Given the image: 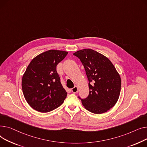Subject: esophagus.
I'll return each mask as SVG.
<instances>
[{
  "label": "esophagus",
  "mask_w": 147,
  "mask_h": 147,
  "mask_svg": "<svg viewBox=\"0 0 147 147\" xmlns=\"http://www.w3.org/2000/svg\"><path fill=\"white\" fill-rule=\"evenodd\" d=\"M71 91H72V92L73 93H76V92H78V87H76V86H75V87H74L73 88H72Z\"/></svg>",
  "instance_id": "34e87169"
}]
</instances>
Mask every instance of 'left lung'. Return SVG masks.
Segmentation results:
<instances>
[{
    "label": "left lung",
    "instance_id": "1",
    "mask_svg": "<svg viewBox=\"0 0 147 147\" xmlns=\"http://www.w3.org/2000/svg\"><path fill=\"white\" fill-rule=\"evenodd\" d=\"M84 67L88 80L89 94L81 99L84 107L95 114H101L117 102L121 88V79L110 60L92 49H83L74 53Z\"/></svg>",
    "mask_w": 147,
    "mask_h": 147
}]
</instances>
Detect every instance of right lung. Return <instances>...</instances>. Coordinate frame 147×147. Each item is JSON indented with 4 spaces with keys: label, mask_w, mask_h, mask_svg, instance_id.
<instances>
[{
    "label": "right lung",
    "mask_w": 147,
    "mask_h": 147,
    "mask_svg": "<svg viewBox=\"0 0 147 147\" xmlns=\"http://www.w3.org/2000/svg\"><path fill=\"white\" fill-rule=\"evenodd\" d=\"M67 53L50 50L34 58L28 66L22 76V89L26 101L34 110L47 113L62 105L67 92L56 66Z\"/></svg>",
    "instance_id": "obj_1"
}]
</instances>
